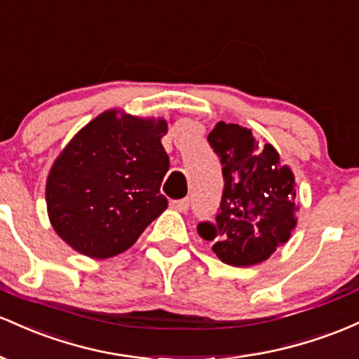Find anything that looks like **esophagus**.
<instances>
[{
  "instance_id": "1",
  "label": "esophagus",
  "mask_w": 359,
  "mask_h": 359,
  "mask_svg": "<svg viewBox=\"0 0 359 359\" xmlns=\"http://www.w3.org/2000/svg\"><path fill=\"white\" fill-rule=\"evenodd\" d=\"M169 207L172 208V210L176 212H181L184 213L188 210V207H190V198H183V200H172L171 203H169Z\"/></svg>"
}]
</instances>
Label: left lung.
Here are the masks:
<instances>
[{
    "label": "left lung",
    "mask_w": 359,
    "mask_h": 359,
    "mask_svg": "<svg viewBox=\"0 0 359 359\" xmlns=\"http://www.w3.org/2000/svg\"><path fill=\"white\" fill-rule=\"evenodd\" d=\"M208 142L222 163L225 184L215 222H201L198 233L213 243V252L225 264L263 263L297 225L293 171L271 144L237 123L219 122Z\"/></svg>",
    "instance_id": "1"
}]
</instances>
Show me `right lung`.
Here are the masks:
<instances>
[{
	"label": "right lung",
	"mask_w": 359,
	"mask_h": 359,
	"mask_svg": "<svg viewBox=\"0 0 359 359\" xmlns=\"http://www.w3.org/2000/svg\"><path fill=\"white\" fill-rule=\"evenodd\" d=\"M164 118L107 110L86 123L52 164L49 220L74 251L107 259L127 251L168 208L161 183L169 156Z\"/></svg>",
	"instance_id": "right-lung-1"
}]
</instances>
